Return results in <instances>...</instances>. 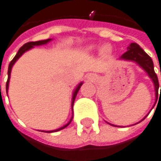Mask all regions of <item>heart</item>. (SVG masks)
Wrapping results in <instances>:
<instances>
[{"instance_id":"heart-1","label":"heart","mask_w":161,"mask_h":161,"mask_svg":"<svg viewBox=\"0 0 161 161\" xmlns=\"http://www.w3.org/2000/svg\"><path fill=\"white\" fill-rule=\"evenodd\" d=\"M95 49H96L95 46H89V47H88V50H95ZM110 51H111V49H110L108 46H104V47H102V53H103V54H109Z\"/></svg>"}]
</instances>
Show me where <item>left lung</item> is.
Returning a JSON list of instances; mask_svg holds the SVG:
<instances>
[{
    "instance_id": "left-lung-1",
    "label": "left lung",
    "mask_w": 161,
    "mask_h": 161,
    "mask_svg": "<svg viewBox=\"0 0 161 161\" xmlns=\"http://www.w3.org/2000/svg\"><path fill=\"white\" fill-rule=\"evenodd\" d=\"M120 59L125 60V61H131V62L136 63L138 65H140L142 69L148 73L149 77L153 80V85H154V90H156V95H158V89H159V84H158V76H157L156 72H154V69H153V60L151 59V57L149 56V55L137 44V43H130L129 46L127 47V51L122 55Z\"/></svg>"
}]
</instances>
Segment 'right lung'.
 <instances>
[{"label":"right lung","mask_w":161,"mask_h":161,"mask_svg":"<svg viewBox=\"0 0 161 161\" xmlns=\"http://www.w3.org/2000/svg\"><path fill=\"white\" fill-rule=\"evenodd\" d=\"M52 39L51 38H48V39H44V40H38V41H31V42H28V43H26V44H24L19 50H18V52H17V54L15 55V57L13 58V60L10 62V64H9V65H8V81H7V85H5V88H7V92H8V84H9V78H10V72H11V69H12V66H13V64H15V62L19 59L22 55L26 52V51H28V50H30V49H32V48H34L35 46H38V45H43V44H46V43H48L49 41H51ZM82 84H83V82H81L80 83L77 87H76V89L74 90V92H73V96H72V101H71V106H73V103H74V100H75V97H76V96H77V92H78V91H79V89H80V87L82 86ZM1 88V87H0ZM71 121H72V117H71V119H70V121L67 123L66 125H64V126H62V127H60V128H58V129H55V130H49V131H46V132H54V131H59V130H61V129H63V128H64V127H66L67 125H69L70 123H71Z\"/></svg>","instance_id":"obj_1"}]
</instances>
